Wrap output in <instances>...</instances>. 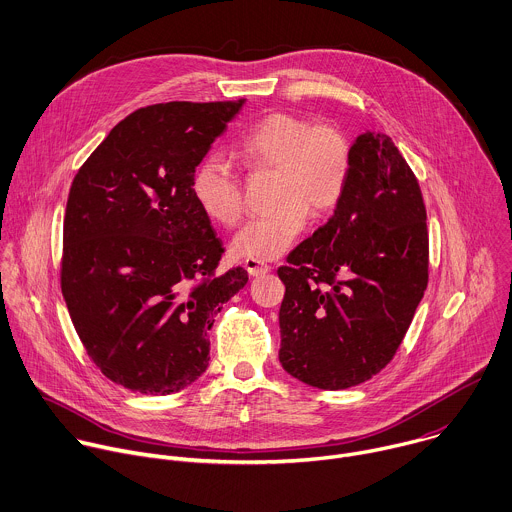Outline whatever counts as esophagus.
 Wrapping results in <instances>:
<instances>
[{"label": "esophagus", "instance_id": "34e87169", "mask_svg": "<svg viewBox=\"0 0 512 512\" xmlns=\"http://www.w3.org/2000/svg\"><path fill=\"white\" fill-rule=\"evenodd\" d=\"M244 268L248 270L250 276H262V274H268L272 266L266 262H260V260H246Z\"/></svg>", "mask_w": 512, "mask_h": 512}]
</instances>
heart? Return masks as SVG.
<instances>
[{
	"mask_svg": "<svg viewBox=\"0 0 512 512\" xmlns=\"http://www.w3.org/2000/svg\"><path fill=\"white\" fill-rule=\"evenodd\" d=\"M250 170H276V210L256 216L232 240L242 260H270L290 248L314 214L330 212L342 200L350 172L352 146L330 124L312 126L306 118L274 112L246 130L236 146ZM190 192L200 210L218 224L234 226L244 212L236 174L220 158H204L192 172Z\"/></svg>",
	"mask_w": 512,
	"mask_h": 512,
	"instance_id": "obj_1",
	"label": "heart"
}]
</instances>
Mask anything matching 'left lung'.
Wrapping results in <instances>:
<instances>
[{"instance_id":"8db88e82","label":"left lung","mask_w":512,"mask_h":512,"mask_svg":"<svg viewBox=\"0 0 512 512\" xmlns=\"http://www.w3.org/2000/svg\"><path fill=\"white\" fill-rule=\"evenodd\" d=\"M280 364L340 390L370 380L396 354L428 284L422 192L386 134L352 144V172L332 218L278 268Z\"/></svg>"}]
</instances>
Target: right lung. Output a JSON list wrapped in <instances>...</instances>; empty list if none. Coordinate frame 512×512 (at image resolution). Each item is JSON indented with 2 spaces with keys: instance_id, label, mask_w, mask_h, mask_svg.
<instances>
[{
  "instance_id": "obj_1",
  "label": "right lung",
  "mask_w": 512,
  "mask_h": 512,
  "mask_svg": "<svg viewBox=\"0 0 512 512\" xmlns=\"http://www.w3.org/2000/svg\"><path fill=\"white\" fill-rule=\"evenodd\" d=\"M244 102L140 108L72 182L62 294L88 356L132 392L166 396L198 380L214 316L248 282L240 266L218 272L222 242L190 192Z\"/></svg>"
}]
</instances>
